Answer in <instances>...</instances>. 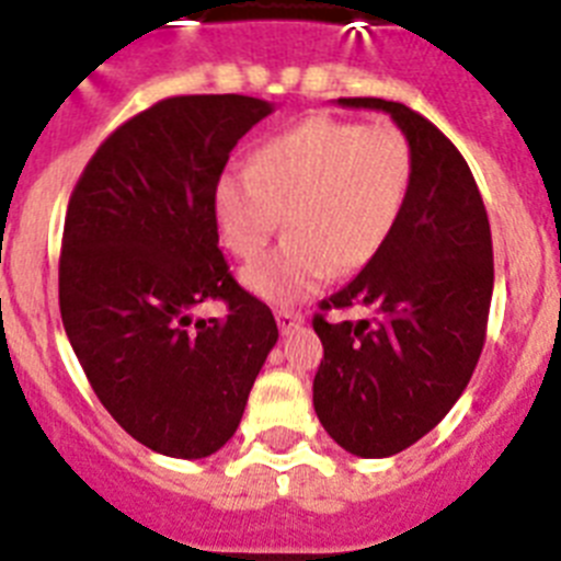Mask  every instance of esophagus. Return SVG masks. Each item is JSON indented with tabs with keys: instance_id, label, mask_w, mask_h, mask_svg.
<instances>
[{
	"instance_id": "obj_1",
	"label": "esophagus",
	"mask_w": 561,
	"mask_h": 561,
	"mask_svg": "<svg viewBox=\"0 0 561 561\" xmlns=\"http://www.w3.org/2000/svg\"><path fill=\"white\" fill-rule=\"evenodd\" d=\"M275 317H277V325H280V331H284V334H286V331L297 329V325L304 323V314H300V311L284 309V306L275 311Z\"/></svg>"
}]
</instances>
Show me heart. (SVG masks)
Returning <instances> with one entry per match:
<instances>
[{
  "mask_svg": "<svg viewBox=\"0 0 561 561\" xmlns=\"http://www.w3.org/2000/svg\"><path fill=\"white\" fill-rule=\"evenodd\" d=\"M413 176V142L396 123L311 114L257 148L250 171L221 176V238L232 255L255 261L284 216L289 236L244 272V284L270 304H295L334 272H359L388 247Z\"/></svg>",
  "mask_w": 561,
  "mask_h": 561,
  "instance_id": "1",
  "label": "heart"
}]
</instances>
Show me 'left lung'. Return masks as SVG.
Wrapping results in <instances>:
<instances>
[{"instance_id": "1", "label": "left lung", "mask_w": 561, "mask_h": 561, "mask_svg": "<svg viewBox=\"0 0 561 561\" xmlns=\"http://www.w3.org/2000/svg\"><path fill=\"white\" fill-rule=\"evenodd\" d=\"M340 103L388 112L415 151L413 191L393 238L311 320L323 342L317 419L351 455L388 458L424 438L472 379L494 289L492 230L447 134L404 103ZM351 305H368L375 317L324 320L325 310Z\"/></svg>"}]
</instances>
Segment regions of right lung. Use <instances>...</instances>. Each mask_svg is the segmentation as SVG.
<instances>
[{
	"mask_svg": "<svg viewBox=\"0 0 561 561\" xmlns=\"http://www.w3.org/2000/svg\"><path fill=\"white\" fill-rule=\"evenodd\" d=\"M270 112L247 95L165 98L108 134L69 196L58 261L69 345L112 419L168 458L225 447L277 342L216 225L230 151ZM207 299L228 314L193 321Z\"/></svg>",
	"mask_w": 561,
	"mask_h": 561,
	"instance_id": "right-lung-1",
	"label": "right lung"
}]
</instances>
